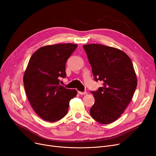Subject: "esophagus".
Here are the masks:
<instances>
[{"mask_svg": "<svg viewBox=\"0 0 156 156\" xmlns=\"http://www.w3.org/2000/svg\"><path fill=\"white\" fill-rule=\"evenodd\" d=\"M78 93L80 94V95H86L87 94V92H81L80 91H78Z\"/></svg>", "mask_w": 156, "mask_h": 156, "instance_id": "1", "label": "esophagus"}]
</instances>
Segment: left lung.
Returning <instances> with one entry per match:
<instances>
[{"label": "left lung", "instance_id": "1", "mask_svg": "<svg viewBox=\"0 0 156 156\" xmlns=\"http://www.w3.org/2000/svg\"><path fill=\"white\" fill-rule=\"evenodd\" d=\"M96 81L103 87L92 92L95 103L90 112L101 124L117 120L132 100L137 85V78L132 60L118 48L101 44L83 46Z\"/></svg>", "mask_w": 156, "mask_h": 156}]
</instances>
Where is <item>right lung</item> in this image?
<instances>
[{
	"instance_id": "obj_1",
	"label": "right lung",
	"mask_w": 156,
	"mask_h": 156,
	"mask_svg": "<svg viewBox=\"0 0 156 156\" xmlns=\"http://www.w3.org/2000/svg\"><path fill=\"white\" fill-rule=\"evenodd\" d=\"M77 46L61 44L40 47L31 55L24 71L28 99L35 112L47 121H57L66 115L70 100L77 95L76 90L59 85V78L66 75V62Z\"/></svg>"
}]
</instances>
